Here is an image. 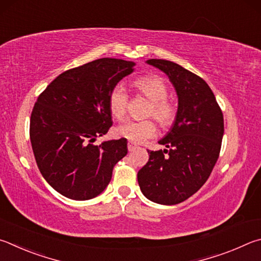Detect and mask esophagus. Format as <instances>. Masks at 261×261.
<instances>
[{"label":"esophagus","instance_id":"esophagus-1","mask_svg":"<svg viewBox=\"0 0 261 261\" xmlns=\"http://www.w3.org/2000/svg\"><path fill=\"white\" fill-rule=\"evenodd\" d=\"M127 148H128V151H133L134 149H136V145L134 143H132V142H128Z\"/></svg>","mask_w":261,"mask_h":261}]
</instances>
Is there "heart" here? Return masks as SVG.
<instances>
[{
    "mask_svg": "<svg viewBox=\"0 0 261 261\" xmlns=\"http://www.w3.org/2000/svg\"><path fill=\"white\" fill-rule=\"evenodd\" d=\"M133 87L139 95L150 100L145 112L147 117H152L163 128L171 127L177 117V105L167 97L168 88L162 77L157 75H145L138 77L133 82ZM129 95L125 87L116 85L109 94V110L117 120L126 116ZM119 138L126 139L132 143H143L157 134V125L152 119L147 120H127L116 128Z\"/></svg>",
    "mask_w": 261,
    "mask_h": 261,
    "instance_id": "obj_1",
    "label": "heart"
}]
</instances>
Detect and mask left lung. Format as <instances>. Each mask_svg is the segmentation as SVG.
Here are the masks:
<instances>
[{
  "label": "left lung",
  "instance_id": "obj_1",
  "mask_svg": "<svg viewBox=\"0 0 261 261\" xmlns=\"http://www.w3.org/2000/svg\"><path fill=\"white\" fill-rule=\"evenodd\" d=\"M174 85L179 108L172 129L159 141L165 149L148 150L149 162L138 173L143 195L154 203L179 204L200 189L220 153L223 114L202 77L176 63L149 59Z\"/></svg>",
  "mask_w": 261,
  "mask_h": 261
}]
</instances>
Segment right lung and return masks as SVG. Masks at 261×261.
<instances>
[{"mask_svg": "<svg viewBox=\"0 0 261 261\" xmlns=\"http://www.w3.org/2000/svg\"><path fill=\"white\" fill-rule=\"evenodd\" d=\"M133 66L123 59H96L63 72L36 99L30 121L36 165L65 197H96L107 188L114 165L127 154L125 139L93 142L112 126L109 94Z\"/></svg>", "mask_w": 261, "mask_h": 261, "instance_id": "1", "label": "right lung"}]
</instances>
